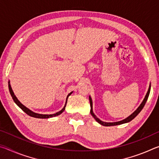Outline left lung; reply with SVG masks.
<instances>
[{"label": "left lung", "mask_w": 159, "mask_h": 159, "mask_svg": "<svg viewBox=\"0 0 159 159\" xmlns=\"http://www.w3.org/2000/svg\"><path fill=\"white\" fill-rule=\"evenodd\" d=\"M150 88H151V86L149 85V90L147 91V93L146 96H145V98L144 99V100L142 101V104L139 105V107H138L137 110H135L133 114H132L130 116H129L128 118H126L125 119L123 120H120V121H118V122H114V123H106V122H103L101 120H99V118L96 116L94 114V113L93 111V102H92V99H91L90 97H89V100H90V114L91 115L93 116V118H95V119L98 121L99 124H101L104 126H112V125H120V124H123V123H128L130 122V120H132L133 119L134 117L137 116V115H138L139 112L142 111V109H143V107L144 106L145 103H146V102L148 99V97H149V93H150Z\"/></svg>", "instance_id": "1"}]
</instances>
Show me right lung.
<instances>
[{
  "label": "right lung",
  "instance_id": "right-lung-1",
  "mask_svg": "<svg viewBox=\"0 0 159 159\" xmlns=\"http://www.w3.org/2000/svg\"><path fill=\"white\" fill-rule=\"evenodd\" d=\"M8 83H9V84H8V88H9L10 93V95H11V96H12L13 100H14V102H15L16 104H17V105L19 107H20V108H21V109H22L23 111H25L27 115L30 116H31V117H34V118H52V117H54V116H58V115L61 114V113H62V112L64 111V109H65L66 104V102H67V98H68V97L72 93V92L70 93L69 94V95H68V96H67L65 105H64V108H63L62 109H61V111H58V112L56 113V114H50V115H48V114H36V113H34V112H33V111H31L30 109H29L28 108H26V107L25 106H24L23 104H21V102L18 100L17 98H16V96L15 95L14 93H13L11 86H10V82H9Z\"/></svg>",
  "mask_w": 159,
  "mask_h": 159
}]
</instances>
